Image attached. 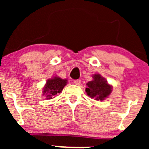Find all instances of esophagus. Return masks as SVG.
<instances>
[{
	"label": "esophagus",
	"mask_w": 149,
	"mask_h": 149,
	"mask_svg": "<svg viewBox=\"0 0 149 149\" xmlns=\"http://www.w3.org/2000/svg\"><path fill=\"white\" fill-rule=\"evenodd\" d=\"M73 83L76 84V85L79 86L81 84V81L80 79H76V80L73 81Z\"/></svg>",
	"instance_id": "obj_1"
}]
</instances>
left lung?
Here are the masks:
<instances>
[{"instance_id":"1","label":"left lung","mask_w":149,"mask_h":149,"mask_svg":"<svg viewBox=\"0 0 149 149\" xmlns=\"http://www.w3.org/2000/svg\"><path fill=\"white\" fill-rule=\"evenodd\" d=\"M92 78L93 80L86 84V92L91 98L103 101L111 94L112 86L100 74H94Z\"/></svg>"}]
</instances>
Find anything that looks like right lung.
<instances>
[{"mask_svg":"<svg viewBox=\"0 0 149 149\" xmlns=\"http://www.w3.org/2000/svg\"><path fill=\"white\" fill-rule=\"evenodd\" d=\"M67 84L66 79H62L58 76L52 79H48L43 88L42 94L47 100H51L56 94H59L63 89L64 86Z\"/></svg>","mask_w":149,"mask_h":149,"instance_id":"1","label":"right lung"}]
</instances>
